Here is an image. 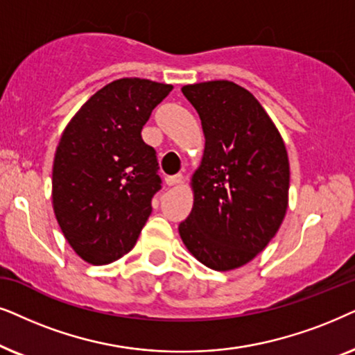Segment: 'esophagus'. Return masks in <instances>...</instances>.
Returning a JSON list of instances; mask_svg holds the SVG:
<instances>
[{
	"instance_id": "1",
	"label": "esophagus",
	"mask_w": 355,
	"mask_h": 355,
	"mask_svg": "<svg viewBox=\"0 0 355 355\" xmlns=\"http://www.w3.org/2000/svg\"><path fill=\"white\" fill-rule=\"evenodd\" d=\"M165 182H167V185H180L183 183V175L182 173H177V175H168L167 178H165Z\"/></svg>"
}]
</instances>
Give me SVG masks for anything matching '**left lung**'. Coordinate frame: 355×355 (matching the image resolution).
Instances as JSON below:
<instances>
[{"label":"left lung","mask_w":355,"mask_h":355,"mask_svg":"<svg viewBox=\"0 0 355 355\" xmlns=\"http://www.w3.org/2000/svg\"><path fill=\"white\" fill-rule=\"evenodd\" d=\"M201 118L205 153L191 175L193 207L178 232L216 271L252 261L277 234L289 206L284 139L258 98L232 81L187 84Z\"/></svg>","instance_id":"1"}]
</instances>
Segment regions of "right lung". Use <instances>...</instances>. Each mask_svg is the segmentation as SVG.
<instances>
[{
	"mask_svg": "<svg viewBox=\"0 0 355 355\" xmlns=\"http://www.w3.org/2000/svg\"><path fill=\"white\" fill-rule=\"evenodd\" d=\"M172 84L116 79L74 113L56 146L55 217L79 258L108 264L133 250L160 190L155 150L141 138Z\"/></svg>",
	"mask_w": 355,
	"mask_h": 355,
	"instance_id": "obj_1",
	"label": "right lung"
}]
</instances>
